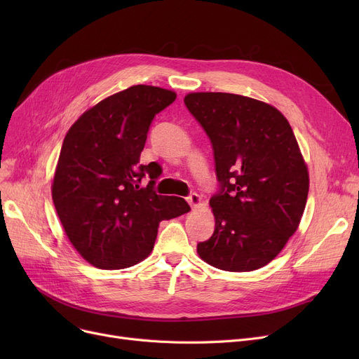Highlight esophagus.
<instances>
[{
    "instance_id": "1",
    "label": "esophagus",
    "mask_w": 359,
    "mask_h": 359,
    "mask_svg": "<svg viewBox=\"0 0 359 359\" xmlns=\"http://www.w3.org/2000/svg\"><path fill=\"white\" fill-rule=\"evenodd\" d=\"M186 201L189 202V205L192 206V208H198V206H201V203H202V201H201V196L198 195V194H191L189 196L186 198Z\"/></svg>"
}]
</instances>
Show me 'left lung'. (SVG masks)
I'll return each instance as SVG.
<instances>
[{"mask_svg": "<svg viewBox=\"0 0 359 359\" xmlns=\"http://www.w3.org/2000/svg\"><path fill=\"white\" fill-rule=\"evenodd\" d=\"M184 104L212 144L219 182L210 201L215 230L198 243V255L230 272L268 265L297 231L309 195L288 121L268 103L231 93H191Z\"/></svg>", "mask_w": 359, "mask_h": 359, "instance_id": "left-lung-1", "label": "left lung"}]
</instances>
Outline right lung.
I'll use <instances>...</instances> for the list:
<instances>
[{"label":"right lung","instance_id":"right-lung-1","mask_svg":"<svg viewBox=\"0 0 359 359\" xmlns=\"http://www.w3.org/2000/svg\"><path fill=\"white\" fill-rule=\"evenodd\" d=\"M175 100L170 90L132 86L88 109L65 135L52 199L72 246L93 266L137 265L153 250L160 221L191 211L183 198L154 192L157 163L140 164L151 122Z\"/></svg>","mask_w":359,"mask_h":359}]
</instances>
